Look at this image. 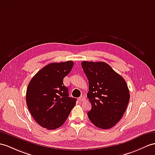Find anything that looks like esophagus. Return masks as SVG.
I'll use <instances>...</instances> for the list:
<instances>
[{"mask_svg":"<svg viewBox=\"0 0 155 155\" xmlns=\"http://www.w3.org/2000/svg\"><path fill=\"white\" fill-rule=\"evenodd\" d=\"M78 100H79V101L82 102V101H84L85 100V97L84 96H81L80 97L78 98Z\"/></svg>","mask_w":155,"mask_h":155,"instance_id":"obj_1","label":"esophagus"}]
</instances>
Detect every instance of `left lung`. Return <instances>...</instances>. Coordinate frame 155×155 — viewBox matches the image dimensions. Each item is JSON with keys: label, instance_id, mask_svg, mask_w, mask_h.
I'll list each match as a JSON object with an SVG mask.
<instances>
[{"label": "left lung", "instance_id": "8db88e82", "mask_svg": "<svg viewBox=\"0 0 155 155\" xmlns=\"http://www.w3.org/2000/svg\"><path fill=\"white\" fill-rule=\"evenodd\" d=\"M81 66L89 81L88 118L95 126L109 129L122 118L129 103L126 82L105 62L83 61Z\"/></svg>", "mask_w": 155, "mask_h": 155}]
</instances>
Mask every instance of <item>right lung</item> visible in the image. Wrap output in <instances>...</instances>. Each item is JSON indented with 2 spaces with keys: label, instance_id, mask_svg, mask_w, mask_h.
Wrapping results in <instances>:
<instances>
[{
  "label": "right lung",
  "instance_id": "obj_1",
  "mask_svg": "<svg viewBox=\"0 0 155 155\" xmlns=\"http://www.w3.org/2000/svg\"><path fill=\"white\" fill-rule=\"evenodd\" d=\"M74 62L51 63L39 70L29 81L26 103L33 118L41 126L55 130L65 122L76 99L70 97L63 79Z\"/></svg>",
  "mask_w": 155,
  "mask_h": 155
}]
</instances>
